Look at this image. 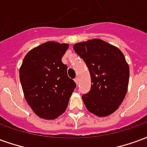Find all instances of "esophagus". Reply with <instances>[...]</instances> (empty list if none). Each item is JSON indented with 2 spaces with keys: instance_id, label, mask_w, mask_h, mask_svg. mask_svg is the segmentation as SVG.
Returning <instances> with one entry per match:
<instances>
[{
  "instance_id": "obj_1",
  "label": "esophagus",
  "mask_w": 147,
  "mask_h": 147,
  "mask_svg": "<svg viewBox=\"0 0 147 147\" xmlns=\"http://www.w3.org/2000/svg\"><path fill=\"white\" fill-rule=\"evenodd\" d=\"M75 82H76V85H78V83H79V79H78V78H76V79H75Z\"/></svg>"
}]
</instances>
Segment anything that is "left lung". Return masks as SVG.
I'll return each mask as SVG.
<instances>
[{"mask_svg":"<svg viewBox=\"0 0 147 147\" xmlns=\"http://www.w3.org/2000/svg\"><path fill=\"white\" fill-rule=\"evenodd\" d=\"M91 77V90L82 97L86 108L97 117L113 113L125 98L129 66L120 49L102 39L94 38L73 45Z\"/></svg>","mask_w":147,"mask_h":147,"instance_id":"1","label":"left lung"}]
</instances>
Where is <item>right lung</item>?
<instances>
[{
  "label": "right lung",
  "mask_w": 147,
  "mask_h": 147,
  "mask_svg": "<svg viewBox=\"0 0 147 147\" xmlns=\"http://www.w3.org/2000/svg\"><path fill=\"white\" fill-rule=\"evenodd\" d=\"M68 46L53 41L41 44L27 53L20 68L25 100L42 119L55 120L64 113L76 86L61 61Z\"/></svg>",
  "instance_id": "right-lung-1"
}]
</instances>
